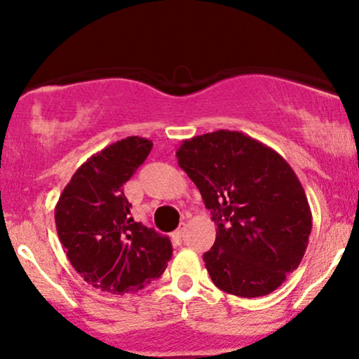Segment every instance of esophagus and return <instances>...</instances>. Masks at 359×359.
<instances>
[{
    "mask_svg": "<svg viewBox=\"0 0 359 359\" xmlns=\"http://www.w3.org/2000/svg\"><path fill=\"white\" fill-rule=\"evenodd\" d=\"M184 231H185V224H184V222H180V226H179V228H177L175 231L172 233V241H174V243H177V245H179V243L182 241Z\"/></svg>",
    "mask_w": 359,
    "mask_h": 359,
    "instance_id": "34e87169",
    "label": "esophagus"
}]
</instances>
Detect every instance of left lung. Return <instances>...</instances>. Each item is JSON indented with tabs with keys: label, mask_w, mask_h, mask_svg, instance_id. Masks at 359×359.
<instances>
[{
	"label": "left lung",
	"mask_w": 359,
	"mask_h": 359,
	"mask_svg": "<svg viewBox=\"0 0 359 359\" xmlns=\"http://www.w3.org/2000/svg\"><path fill=\"white\" fill-rule=\"evenodd\" d=\"M175 155L217 226L203 257L214 285L246 299L271 294L300 265L312 229L295 172L282 155L240 131L184 140Z\"/></svg>",
	"instance_id": "1"
}]
</instances>
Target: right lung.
I'll use <instances>...</instances> for the list:
<instances>
[{
	"label": "right lung",
	"mask_w": 359,
	"mask_h": 359,
	"mask_svg": "<svg viewBox=\"0 0 359 359\" xmlns=\"http://www.w3.org/2000/svg\"><path fill=\"white\" fill-rule=\"evenodd\" d=\"M154 143L128 137L77 168L55 205V226L69 262L86 282L128 294L158 278L172 243L131 217L123 185L145 162Z\"/></svg>",
	"instance_id": "right-lung-1"
}]
</instances>
